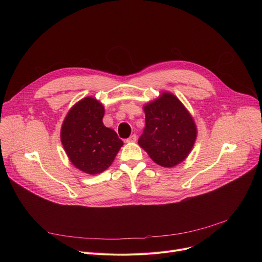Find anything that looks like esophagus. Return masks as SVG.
Instances as JSON below:
<instances>
[{"label": "esophagus", "mask_w": 262, "mask_h": 262, "mask_svg": "<svg viewBox=\"0 0 262 262\" xmlns=\"http://www.w3.org/2000/svg\"><path fill=\"white\" fill-rule=\"evenodd\" d=\"M137 142V136L136 135H132L127 140H126V143H135Z\"/></svg>", "instance_id": "34e87169"}]
</instances>
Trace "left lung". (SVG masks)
<instances>
[{"instance_id":"obj_1","label":"left lung","mask_w":262,"mask_h":262,"mask_svg":"<svg viewBox=\"0 0 262 262\" xmlns=\"http://www.w3.org/2000/svg\"><path fill=\"white\" fill-rule=\"evenodd\" d=\"M145 123L138 144L158 165L173 168L182 163L195 145L197 126L183 103L164 91L143 106Z\"/></svg>"}]
</instances>
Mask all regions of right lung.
I'll list each match as a JSON object with an SVG mask.
<instances>
[{"instance_id":"obj_1","label":"right lung","mask_w":262,"mask_h":262,"mask_svg":"<svg viewBox=\"0 0 262 262\" xmlns=\"http://www.w3.org/2000/svg\"><path fill=\"white\" fill-rule=\"evenodd\" d=\"M103 104L87 96L70 107L61 127V142L69 161L90 175L105 171L123 145L114 129L103 125Z\"/></svg>"}]
</instances>
